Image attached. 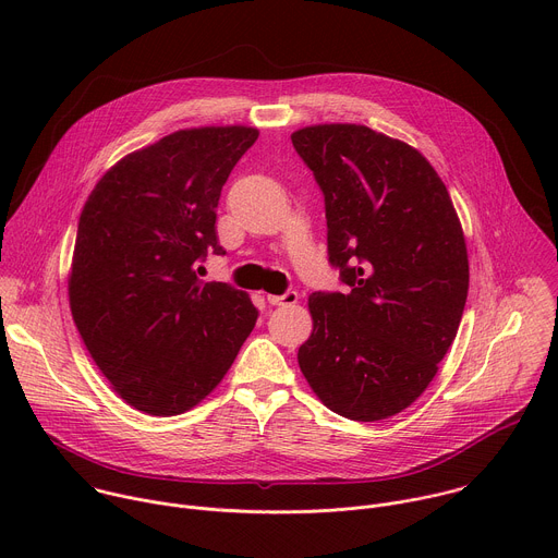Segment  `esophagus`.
I'll use <instances>...</instances> for the list:
<instances>
[{"mask_svg": "<svg viewBox=\"0 0 558 558\" xmlns=\"http://www.w3.org/2000/svg\"><path fill=\"white\" fill-rule=\"evenodd\" d=\"M267 302L274 304V306H293L298 302V293L287 291L284 295H267Z\"/></svg>", "mask_w": 558, "mask_h": 558, "instance_id": "esophagus-1", "label": "esophagus"}]
</instances>
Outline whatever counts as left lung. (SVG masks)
<instances>
[{
  "label": "left lung",
  "instance_id": "obj_1",
  "mask_svg": "<svg viewBox=\"0 0 558 558\" xmlns=\"http://www.w3.org/2000/svg\"><path fill=\"white\" fill-rule=\"evenodd\" d=\"M295 151L325 192L329 260L349 293H311L298 364L329 411L379 422L409 409L448 353L468 298L450 194L413 145L357 123L306 125Z\"/></svg>",
  "mask_w": 558,
  "mask_h": 558
}]
</instances>
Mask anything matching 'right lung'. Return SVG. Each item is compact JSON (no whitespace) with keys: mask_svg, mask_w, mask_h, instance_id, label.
<instances>
[{"mask_svg":"<svg viewBox=\"0 0 558 558\" xmlns=\"http://www.w3.org/2000/svg\"><path fill=\"white\" fill-rule=\"evenodd\" d=\"M258 138L250 125L172 132L117 161L78 216L68 274L74 327L132 409L181 415L220 384L258 311L250 293L198 280L216 207Z\"/></svg>","mask_w":558,"mask_h":558,"instance_id":"obj_1","label":"right lung"}]
</instances>
